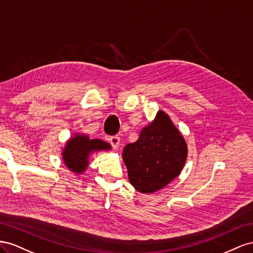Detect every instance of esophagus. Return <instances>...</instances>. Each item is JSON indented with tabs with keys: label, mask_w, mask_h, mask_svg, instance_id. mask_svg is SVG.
<instances>
[{
	"label": "esophagus",
	"mask_w": 253,
	"mask_h": 253,
	"mask_svg": "<svg viewBox=\"0 0 253 253\" xmlns=\"http://www.w3.org/2000/svg\"><path fill=\"white\" fill-rule=\"evenodd\" d=\"M109 143L111 144V146L113 148L117 149L119 147V144H120V136H118V135L110 136V138H109Z\"/></svg>",
	"instance_id": "esophagus-1"
}]
</instances>
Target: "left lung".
Here are the masks:
<instances>
[{
  "mask_svg": "<svg viewBox=\"0 0 253 253\" xmlns=\"http://www.w3.org/2000/svg\"><path fill=\"white\" fill-rule=\"evenodd\" d=\"M186 156L183 136L163 111L143 128L138 141L123 150L129 181L141 193H154L172 181L182 170Z\"/></svg>",
  "mask_w": 253,
  "mask_h": 253,
  "instance_id": "1",
  "label": "left lung"
}]
</instances>
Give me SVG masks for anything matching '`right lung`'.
Returning <instances> with one entry per match:
<instances>
[{"instance_id":"obj_1","label":"right lung","mask_w":253,"mask_h":253,"mask_svg":"<svg viewBox=\"0 0 253 253\" xmlns=\"http://www.w3.org/2000/svg\"><path fill=\"white\" fill-rule=\"evenodd\" d=\"M110 148L111 146L109 144L102 140H90L89 136L77 134L73 139H71L67 143V146L64 147L62 153L63 162L72 171L81 174L88 167V158L92 151Z\"/></svg>"}]
</instances>
